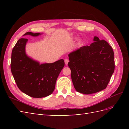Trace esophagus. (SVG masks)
Here are the masks:
<instances>
[{
    "label": "esophagus",
    "instance_id": "1",
    "mask_svg": "<svg viewBox=\"0 0 129 129\" xmlns=\"http://www.w3.org/2000/svg\"><path fill=\"white\" fill-rule=\"evenodd\" d=\"M69 62V60L68 59H65L64 60V63L66 65H67Z\"/></svg>",
    "mask_w": 129,
    "mask_h": 129
}]
</instances>
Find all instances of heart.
Segmentation results:
<instances>
[{
	"label": "heart",
	"instance_id": "1",
	"mask_svg": "<svg viewBox=\"0 0 129 129\" xmlns=\"http://www.w3.org/2000/svg\"><path fill=\"white\" fill-rule=\"evenodd\" d=\"M82 44V40H79V41H78V45H81Z\"/></svg>",
	"mask_w": 129,
	"mask_h": 129
}]
</instances>
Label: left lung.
<instances>
[{
	"mask_svg": "<svg viewBox=\"0 0 129 129\" xmlns=\"http://www.w3.org/2000/svg\"><path fill=\"white\" fill-rule=\"evenodd\" d=\"M90 46L81 47L68 54V66L74 88L78 92L91 94L105 89L114 72V53L104 40L93 37Z\"/></svg>",
	"mask_w": 129,
	"mask_h": 129,
	"instance_id": "left-lung-1",
	"label": "left lung"
}]
</instances>
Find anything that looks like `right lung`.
<instances>
[{"mask_svg":"<svg viewBox=\"0 0 129 129\" xmlns=\"http://www.w3.org/2000/svg\"><path fill=\"white\" fill-rule=\"evenodd\" d=\"M40 33L27 32L23 36L38 37ZM28 39L21 38L12 52L11 69L19 89L34 98L50 95L55 89L56 81L64 66L63 59L51 63H42L27 55L26 46Z\"/></svg>","mask_w":129,"mask_h":129,"instance_id":"add662e5","label":"right lung"}]
</instances>
